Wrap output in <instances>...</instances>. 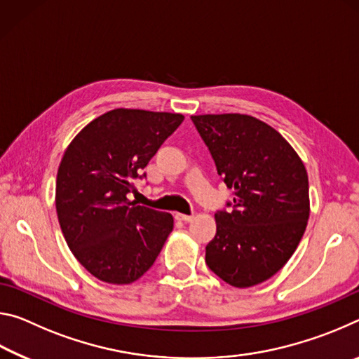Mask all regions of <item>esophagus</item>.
Listing matches in <instances>:
<instances>
[{
  "label": "esophagus",
  "mask_w": 359,
  "mask_h": 359,
  "mask_svg": "<svg viewBox=\"0 0 359 359\" xmlns=\"http://www.w3.org/2000/svg\"><path fill=\"white\" fill-rule=\"evenodd\" d=\"M175 218L180 222H185V223H190L193 220V215H185V214H175Z\"/></svg>",
  "instance_id": "34e87169"
}]
</instances>
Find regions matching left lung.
I'll use <instances>...</instances> for the list:
<instances>
[{
  "mask_svg": "<svg viewBox=\"0 0 359 359\" xmlns=\"http://www.w3.org/2000/svg\"><path fill=\"white\" fill-rule=\"evenodd\" d=\"M217 172L234 188L229 210L215 214L205 263L236 288L267 280L287 264L307 226L309 177L282 135L244 114L191 115Z\"/></svg>",
  "mask_w": 359,
  "mask_h": 359,
  "instance_id": "8db88e82",
  "label": "left lung"
}]
</instances>
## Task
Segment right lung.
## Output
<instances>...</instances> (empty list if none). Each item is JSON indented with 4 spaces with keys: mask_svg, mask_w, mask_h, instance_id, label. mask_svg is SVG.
<instances>
[{
    "mask_svg": "<svg viewBox=\"0 0 359 359\" xmlns=\"http://www.w3.org/2000/svg\"><path fill=\"white\" fill-rule=\"evenodd\" d=\"M184 115L114 109L72 139L60 163L55 205L66 244L101 282L128 285L160 255L174 218L128 199L135 179Z\"/></svg>",
    "mask_w": 359,
    "mask_h": 359,
    "instance_id": "right-lung-1",
    "label": "right lung"
}]
</instances>
